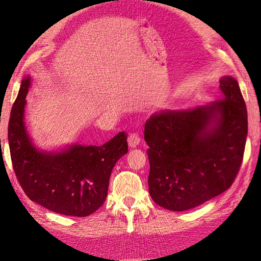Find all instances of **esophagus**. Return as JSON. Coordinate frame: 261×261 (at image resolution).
Returning a JSON list of instances; mask_svg holds the SVG:
<instances>
[{"mask_svg":"<svg viewBox=\"0 0 261 261\" xmlns=\"http://www.w3.org/2000/svg\"><path fill=\"white\" fill-rule=\"evenodd\" d=\"M140 143V137L138 134H131L129 136V139H127V144H129V147L135 148L139 145Z\"/></svg>","mask_w":261,"mask_h":261,"instance_id":"obj_1","label":"esophagus"}]
</instances>
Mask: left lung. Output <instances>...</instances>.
<instances>
[{"label":"left lung","mask_w":261,"mask_h":261,"mask_svg":"<svg viewBox=\"0 0 261 261\" xmlns=\"http://www.w3.org/2000/svg\"><path fill=\"white\" fill-rule=\"evenodd\" d=\"M221 100L190 110H162L145 123L148 189L163 208H194L231 187L247 136V112L240 85L220 79Z\"/></svg>","instance_id":"obj_1"}]
</instances>
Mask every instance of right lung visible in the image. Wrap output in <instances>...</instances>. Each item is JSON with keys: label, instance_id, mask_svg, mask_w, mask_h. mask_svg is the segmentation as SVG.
I'll list each match as a JSON object with an SVG mask.
<instances>
[{"label": "right lung", "instance_id": "right-lung-1", "mask_svg": "<svg viewBox=\"0 0 261 261\" xmlns=\"http://www.w3.org/2000/svg\"><path fill=\"white\" fill-rule=\"evenodd\" d=\"M30 76L21 81L12 106L8 140L15 174L31 200L57 214L87 216L100 208L108 194L114 166L127 153L126 135L120 132L102 146L72 144L46 151L33 144L25 124Z\"/></svg>", "mask_w": 261, "mask_h": 261}]
</instances>
